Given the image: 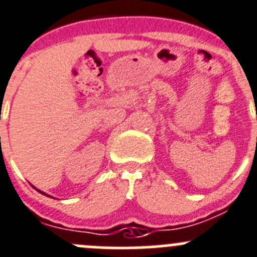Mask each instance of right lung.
Returning <instances> with one entry per match:
<instances>
[{
  "instance_id": "obj_1",
  "label": "right lung",
  "mask_w": 257,
  "mask_h": 257,
  "mask_svg": "<svg viewBox=\"0 0 257 257\" xmlns=\"http://www.w3.org/2000/svg\"><path fill=\"white\" fill-rule=\"evenodd\" d=\"M34 189H36V187H34ZM37 190V191H39L40 192V194H42V195H45V196H48V197H52V196H50V195H47V194H45V192H42V191H40V190L39 189H36Z\"/></svg>"
}]
</instances>
